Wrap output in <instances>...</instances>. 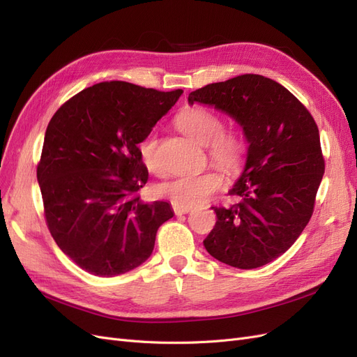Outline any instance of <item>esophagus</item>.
Returning a JSON list of instances; mask_svg holds the SVG:
<instances>
[{
	"mask_svg": "<svg viewBox=\"0 0 357 357\" xmlns=\"http://www.w3.org/2000/svg\"><path fill=\"white\" fill-rule=\"evenodd\" d=\"M172 210H174L176 215H181V214H188L192 208L190 207H180V205L172 204Z\"/></svg>",
	"mask_w": 357,
	"mask_h": 357,
	"instance_id": "1",
	"label": "esophagus"
}]
</instances>
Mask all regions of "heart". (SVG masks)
<instances>
[{
    "label": "heart",
    "instance_id": "b5f03b06",
    "mask_svg": "<svg viewBox=\"0 0 357 357\" xmlns=\"http://www.w3.org/2000/svg\"><path fill=\"white\" fill-rule=\"evenodd\" d=\"M177 126L183 134L195 139L201 146H207L211 164L234 176L243 171L248 143L241 131L223 129V119L204 107H190L177 116ZM138 155L149 172L160 174L162 165L158 158V137L147 134L138 143ZM225 185L223 176L218 171H208L199 176H183L160 183L156 188L158 195L180 207H197L207 202Z\"/></svg>",
    "mask_w": 357,
    "mask_h": 357
}]
</instances>
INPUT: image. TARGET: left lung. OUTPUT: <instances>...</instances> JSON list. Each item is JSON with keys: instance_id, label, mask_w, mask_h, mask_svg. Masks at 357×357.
I'll return each mask as SVG.
<instances>
[{"instance_id": "8db88e82", "label": "left lung", "mask_w": 357, "mask_h": 357, "mask_svg": "<svg viewBox=\"0 0 357 357\" xmlns=\"http://www.w3.org/2000/svg\"><path fill=\"white\" fill-rule=\"evenodd\" d=\"M243 126L248 155L231 189V207H213L218 222L204 240L218 261L240 269L264 266L294 244L311 219L325 172L314 119L284 86L243 74L189 93Z\"/></svg>"}]
</instances>
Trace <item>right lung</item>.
<instances>
[{
    "instance_id": "obj_1",
    "label": "right lung",
    "mask_w": 357,
    "mask_h": 357,
    "mask_svg": "<svg viewBox=\"0 0 357 357\" xmlns=\"http://www.w3.org/2000/svg\"><path fill=\"white\" fill-rule=\"evenodd\" d=\"M181 93L102 82L50 119L37 167L45 218L58 247L84 271L114 277L139 266L159 226L174 215L165 201L139 199L149 171L138 143Z\"/></svg>"
}]
</instances>
